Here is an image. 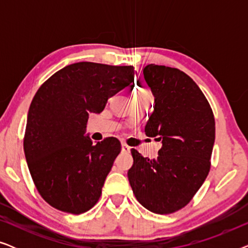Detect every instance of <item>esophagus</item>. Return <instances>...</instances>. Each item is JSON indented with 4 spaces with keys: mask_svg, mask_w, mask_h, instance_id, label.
I'll return each instance as SVG.
<instances>
[{
    "mask_svg": "<svg viewBox=\"0 0 248 248\" xmlns=\"http://www.w3.org/2000/svg\"><path fill=\"white\" fill-rule=\"evenodd\" d=\"M122 152H123V154H128V152H130V148H128L125 143H122Z\"/></svg>",
    "mask_w": 248,
    "mask_h": 248,
    "instance_id": "esophagus-1",
    "label": "esophagus"
}]
</instances>
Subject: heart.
I'll list each match as a JSON object with an SVG mask.
<instances>
[{
	"label": "heart",
	"mask_w": 248,
	"mask_h": 248,
	"mask_svg": "<svg viewBox=\"0 0 248 248\" xmlns=\"http://www.w3.org/2000/svg\"><path fill=\"white\" fill-rule=\"evenodd\" d=\"M147 94H149V93L145 90H142V91H140V93H139V96H147Z\"/></svg>",
	"instance_id": "heart-1"
}]
</instances>
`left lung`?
<instances>
[{"label": "left lung", "mask_w": 248, "mask_h": 248, "mask_svg": "<svg viewBox=\"0 0 248 248\" xmlns=\"http://www.w3.org/2000/svg\"><path fill=\"white\" fill-rule=\"evenodd\" d=\"M143 76L155 97L144 132L162 147L152 160L132 149L133 166L127 177L145 209L169 215L191 201L209 174L215 116L198 84L183 71L149 64Z\"/></svg>", "instance_id": "8db88e82"}]
</instances>
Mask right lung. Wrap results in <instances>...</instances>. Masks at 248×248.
<instances>
[{"label":"right lung","mask_w":248,"mask_h":248,"mask_svg":"<svg viewBox=\"0 0 248 248\" xmlns=\"http://www.w3.org/2000/svg\"><path fill=\"white\" fill-rule=\"evenodd\" d=\"M135 76L131 65L79 62L57 71L36 93L23 150L37 191L53 208L80 215L98 202L121 142L106 138L93 144L86 134L88 118Z\"/></svg>","instance_id":"right-lung-1"}]
</instances>
